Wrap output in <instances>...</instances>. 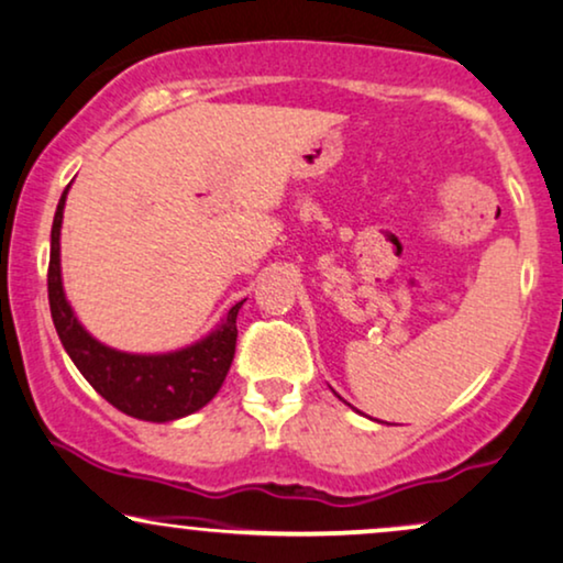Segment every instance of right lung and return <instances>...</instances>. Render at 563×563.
Instances as JSON below:
<instances>
[{
	"label": "right lung",
	"mask_w": 563,
	"mask_h": 563,
	"mask_svg": "<svg viewBox=\"0 0 563 563\" xmlns=\"http://www.w3.org/2000/svg\"><path fill=\"white\" fill-rule=\"evenodd\" d=\"M69 185L62 192L52 224V255H48V308L59 342L69 360L109 405L130 418L169 422L198 412L217 397L224 384L238 344V313L242 302L229 310L217 331L200 342L164 355H133L101 344L82 329L65 289L59 268V232Z\"/></svg>",
	"instance_id": "1"
}]
</instances>
